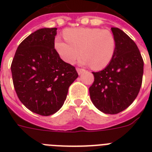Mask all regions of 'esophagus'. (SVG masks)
Returning a JSON list of instances; mask_svg holds the SVG:
<instances>
[{"mask_svg": "<svg viewBox=\"0 0 152 152\" xmlns=\"http://www.w3.org/2000/svg\"><path fill=\"white\" fill-rule=\"evenodd\" d=\"M76 71H77V72H78L79 75H80V74H82L83 72H85V70L83 69H80V68H77L76 69Z\"/></svg>", "mask_w": 152, "mask_h": 152, "instance_id": "obj_1", "label": "esophagus"}]
</instances>
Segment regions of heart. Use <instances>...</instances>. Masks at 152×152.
Instances as JSON below:
<instances>
[{"label":"heart","instance_id":"b5f03b06","mask_svg":"<svg viewBox=\"0 0 152 152\" xmlns=\"http://www.w3.org/2000/svg\"><path fill=\"white\" fill-rule=\"evenodd\" d=\"M62 41L57 39L54 48L64 62L72 64L81 55L82 64L91 65L93 69L106 68L116 50V39L109 30L96 27H81L67 29Z\"/></svg>","mask_w":152,"mask_h":152}]
</instances>
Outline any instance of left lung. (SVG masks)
Returning <instances> with one entry per match:
<instances>
[{
	"label": "left lung",
	"instance_id": "8db88e82",
	"mask_svg": "<svg viewBox=\"0 0 152 152\" xmlns=\"http://www.w3.org/2000/svg\"><path fill=\"white\" fill-rule=\"evenodd\" d=\"M111 31L116 39V50L110 64L92 72L95 80L89 88L91 99L98 110L116 114L132 103L141 88L144 61L137 44L118 27Z\"/></svg>",
	"mask_w": 152,
	"mask_h": 152
}]
</instances>
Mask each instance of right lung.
I'll return each mask as SVG.
<instances>
[{
    "mask_svg": "<svg viewBox=\"0 0 152 152\" xmlns=\"http://www.w3.org/2000/svg\"><path fill=\"white\" fill-rule=\"evenodd\" d=\"M57 28H41L19 45L11 65L20 102L33 113L50 116L59 110L69 86L78 77L75 67L54 49Z\"/></svg>",
    "mask_w": 152,
    "mask_h": 152,
    "instance_id": "1",
    "label": "right lung"
}]
</instances>
